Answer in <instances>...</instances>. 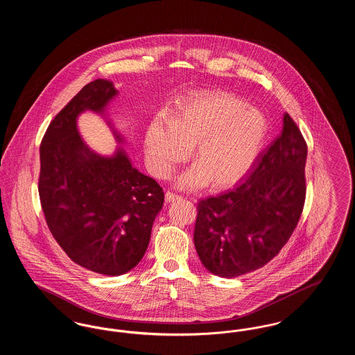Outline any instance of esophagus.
Masks as SVG:
<instances>
[{"label": "esophagus", "mask_w": 355, "mask_h": 355, "mask_svg": "<svg viewBox=\"0 0 355 355\" xmlns=\"http://www.w3.org/2000/svg\"><path fill=\"white\" fill-rule=\"evenodd\" d=\"M181 198H182L181 196H178V194L173 193V191H168V193H166V202H173V201L181 200Z\"/></svg>", "instance_id": "34e87169"}]
</instances>
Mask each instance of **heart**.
Masks as SVG:
<instances>
[{
  "label": "heart",
  "instance_id": "heart-1",
  "mask_svg": "<svg viewBox=\"0 0 355 355\" xmlns=\"http://www.w3.org/2000/svg\"><path fill=\"white\" fill-rule=\"evenodd\" d=\"M266 135V119L255 106L225 92H198L180 98L149 125L144 148L153 175L168 178L193 145L196 165L180 186L217 187L238 181L252 166Z\"/></svg>",
  "mask_w": 355,
  "mask_h": 355
}]
</instances>
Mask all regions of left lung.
I'll list each match as a JSON object with an SVG mask.
<instances>
[{"label": "left lung", "mask_w": 355, "mask_h": 355, "mask_svg": "<svg viewBox=\"0 0 355 355\" xmlns=\"http://www.w3.org/2000/svg\"><path fill=\"white\" fill-rule=\"evenodd\" d=\"M307 145L293 119L234 190L198 202L194 245L203 266L223 278L265 266L286 245L306 198Z\"/></svg>", "instance_id": "obj_1"}]
</instances>
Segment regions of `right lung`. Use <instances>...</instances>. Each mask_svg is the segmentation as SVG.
Segmentation results:
<instances>
[{
	"instance_id": "1",
	"label": "right lung",
	"mask_w": 355,
	"mask_h": 355,
	"mask_svg": "<svg viewBox=\"0 0 355 355\" xmlns=\"http://www.w3.org/2000/svg\"><path fill=\"white\" fill-rule=\"evenodd\" d=\"M117 93L106 80L85 85L53 119L40 146L38 194L51 234L73 262L105 275L138 265L165 200L162 187L133 168L122 148L103 157L77 130L83 112L102 113Z\"/></svg>"
}]
</instances>
